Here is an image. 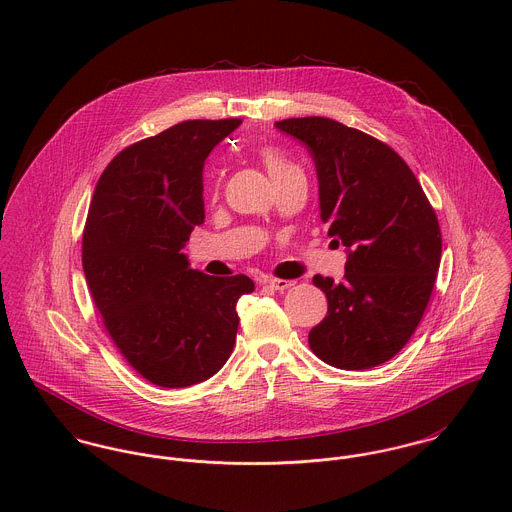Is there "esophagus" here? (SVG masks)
Masks as SVG:
<instances>
[{
  "label": "esophagus",
  "instance_id": "1",
  "mask_svg": "<svg viewBox=\"0 0 512 512\" xmlns=\"http://www.w3.org/2000/svg\"><path fill=\"white\" fill-rule=\"evenodd\" d=\"M266 286L270 288V290H288V288H292L293 282L292 280H276V278H270V280H266Z\"/></svg>",
  "mask_w": 512,
  "mask_h": 512
}]
</instances>
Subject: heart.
<instances>
[{
  "label": "heart",
  "instance_id": "b5f03b06",
  "mask_svg": "<svg viewBox=\"0 0 512 512\" xmlns=\"http://www.w3.org/2000/svg\"><path fill=\"white\" fill-rule=\"evenodd\" d=\"M260 155H262V161H264V165H266V169H268L272 181L278 179V177H282V175H286V173H290L293 169H297L282 151H278V149H274V147L262 149Z\"/></svg>",
  "mask_w": 512,
  "mask_h": 512
}]
</instances>
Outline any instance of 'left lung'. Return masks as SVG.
<instances>
[{
  "label": "left lung",
  "mask_w": 512,
  "mask_h": 512,
  "mask_svg": "<svg viewBox=\"0 0 512 512\" xmlns=\"http://www.w3.org/2000/svg\"><path fill=\"white\" fill-rule=\"evenodd\" d=\"M276 128L309 149L321 219L347 252L343 282L313 278L329 305L309 331V347L343 370L382 365L408 343L434 290L436 213L406 161L365 132L321 116Z\"/></svg>",
  "instance_id": "left-lung-1"
}]
</instances>
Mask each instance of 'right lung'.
Segmentation results:
<instances>
[{
	"mask_svg": "<svg viewBox=\"0 0 512 512\" xmlns=\"http://www.w3.org/2000/svg\"><path fill=\"white\" fill-rule=\"evenodd\" d=\"M242 120H187L120 151L104 169L82 236V268L120 353L151 384L185 388L228 361L248 276L193 270L205 222L203 169Z\"/></svg>",
	"mask_w": 512,
	"mask_h": 512,
	"instance_id": "1",
	"label": "right lung"
}]
</instances>
